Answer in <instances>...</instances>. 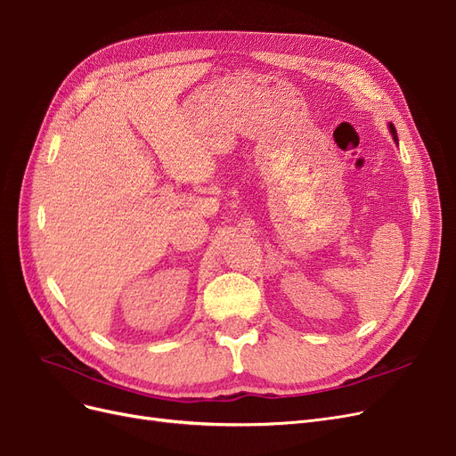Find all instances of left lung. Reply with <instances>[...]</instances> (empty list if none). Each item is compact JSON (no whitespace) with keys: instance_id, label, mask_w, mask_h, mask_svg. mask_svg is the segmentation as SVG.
I'll use <instances>...</instances> for the list:
<instances>
[{"instance_id":"left-lung-1","label":"left lung","mask_w":456,"mask_h":456,"mask_svg":"<svg viewBox=\"0 0 456 456\" xmlns=\"http://www.w3.org/2000/svg\"><path fill=\"white\" fill-rule=\"evenodd\" d=\"M390 132H392V138L398 142V134H395V128H394V125H390Z\"/></svg>"}]
</instances>
